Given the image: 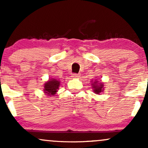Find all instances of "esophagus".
Segmentation results:
<instances>
[{
    "instance_id": "1",
    "label": "esophagus",
    "mask_w": 148,
    "mask_h": 148,
    "mask_svg": "<svg viewBox=\"0 0 148 148\" xmlns=\"http://www.w3.org/2000/svg\"><path fill=\"white\" fill-rule=\"evenodd\" d=\"M72 77L74 78V79H78V78L80 77L79 74H73L72 75Z\"/></svg>"
}]
</instances>
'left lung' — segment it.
<instances>
[{"label":"left lung","mask_w":148,"mask_h":148,"mask_svg":"<svg viewBox=\"0 0 148 148\" xmlns=\"http://www.w3.org/2000/svg\"><path fill=\"white\" fill-rule=\"evenodd\" d=\"M91 86L92 90L97 95H99V93L103 92V86H104V83L101 82V81H99L97 80H95V81H91Z\"/></svg>","instance_id":"obj_1"}]
</instances>
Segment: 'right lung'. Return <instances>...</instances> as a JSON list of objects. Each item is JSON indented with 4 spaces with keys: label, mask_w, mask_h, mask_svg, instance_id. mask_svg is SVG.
Returning <instances> with one entry per match:
<instances>
[{
    "label": "right lung",
    "mask_w": 148,
    "mask_h": 148,
    "mask_svg": "<svg viewBox=\"0 0 148 148\" xmlns=\"http://www.w3.org/2000/svg\"><path fill=\"white\" fill-rule=\"evenodd\" d=\"M60 85V81L56 79H49L44 86V92L48 96H53L56 94Z\"/></svg>",
    "instance_id": "add662e5"
}]
</instances>
